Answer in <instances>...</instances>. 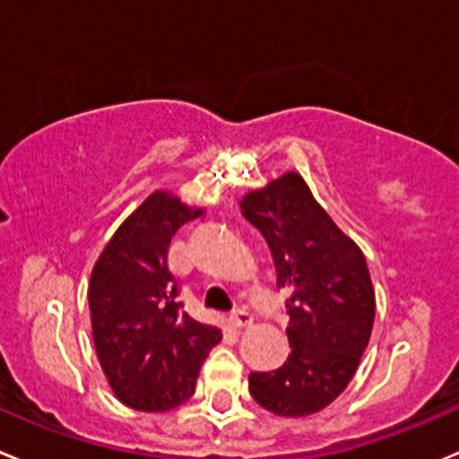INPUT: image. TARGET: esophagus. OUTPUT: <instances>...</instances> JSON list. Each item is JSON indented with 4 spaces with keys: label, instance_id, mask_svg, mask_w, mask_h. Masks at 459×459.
Listing matches in <instances>:
<instances>
[{
    "label": "esophagus",
    "instance_id": "34e87169",
    "mask_svg": "<svg viewBox=\"0 0 459 459\" xmlns=\"http://www.w3.org/2000/svg\"><path fill=\"white\" fill-rule=\"evenodd\" d=\"M230 325L233 327H248V325H253V314L248 309H235L233 314H230Z\"/></svg>",
    "mask_w": 459,
    "mask_h": 459
}]
</instances>
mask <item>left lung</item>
<instances>
[{"label":"left lung","mask_w":459,"mask_h":459,"mask_svg":"<svg viewBox=\"0 0 459 459\" xmlns=\"http://www.w3.org/2000/svg\"><path fill=\"white\" fill-rule=\"evenodd\" d=\"M264 235L278 287L287 291V361L251 372L253 399L280 417H307L348 388L370 342L375 287L361 248L342 233L298 172L239 202Z\"/></svg>","instance_id":"8db88e82"}]
</instances>
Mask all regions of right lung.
Returning a JSON list of instances; mask_svg holds the SVG:
<instances>
[{"label":"right lung","mask_w":459,"mask_h":459,"mask_svg":"<svg viewBox=\"0 0 459 459\" xmlns=\"http://www.w3.org/2000/svg\"><path fill=\"white\" fill-rule=\"evenodd\" d=\"M204 215L168 190L150 195L93 264L89 311L98 361L111 390L141 412H166L188 402L202 363L221 341L212 325L177 302L168 248L177 230Z\"/></svg>","instance_id":"right-lung-1"}]
</instances>
